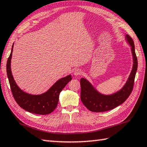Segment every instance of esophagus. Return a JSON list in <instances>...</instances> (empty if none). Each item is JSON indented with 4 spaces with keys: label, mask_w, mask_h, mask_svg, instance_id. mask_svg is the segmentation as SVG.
Here are the masks:
<instances>
[{
    "label": "esophagus",
    "mask_w": 147,
    "mask_h": 147,
    "mask_svg": "<svg viewBox=\"0 0 147 147\" xmlns=\"http://www.w3.org/2000/svg\"><path fill=\"white\" fill-rule=\"evenodd\" d=\"M82 73V72L81 71V69H74V76H78L80 75V74Z\"/></svg>",
    "instance_id": "34e87169"
}]
</instances>
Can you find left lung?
<instances>
[{"mask_svg": "<svg viewBox=\"0 0 147 147\" xmlns=\"http://www.w3.org/2000/svg\"><path fill=\"white\" fill-rule=\"evenodd\" d=\"M126 38L131 46L134 64L126 84L119 91L109 96L101 94L94 89L86 79L82 78L80 80L81 100L83 104L90 111L101 113L112 110L123 103L131 94L138 69V59L135 53L134 41L128 34L126 35Z\"/></svg>", "mask_w": 147, "mask_h": 147, "instance_id": "left-lung-1", "label": "left lung"}]
</instances>
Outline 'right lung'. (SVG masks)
Returning <instances> with one entry per match:
<instances>
[{"label": "right lung", "instance_id": "add662e5", "mask_svg": "<svg viewBox=\"0 0 147 147\" xmlns=\"http://www.w3.org/2000/svg\"><path fill=\"white\" fill-rule=\"evenodd\" d=\"M13 45L14 44H13L11 54L7 61L6 70L11 90L15 100L20 107L29 113L41 115L51 113L57 107L60 92L71 80V76L69 75L60 79L44 94L32 95L24 92L17 86L11 71V59Z\"/></svg>", "mask_w": 147, "mask_h": 147}]
</instances>
